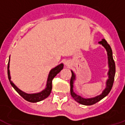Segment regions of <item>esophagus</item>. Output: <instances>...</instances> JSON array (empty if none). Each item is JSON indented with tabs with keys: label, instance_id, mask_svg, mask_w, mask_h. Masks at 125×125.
I'll list each match as a JSON object with an SVG mask.
<instances>
[{
	"label": "esophagus",
	"instance_id": "1",
	"mask_svg": "<svg viewBox=\"0 0 125 125\" xmlns=\"http://www.w3.org/2000/svg\"><path fill=\"white\" fill-rule=\"evenodd\" d=\"M65 64L66 65H69V62H65Z\"/></svg>",
	"mask_w": 125,
	"mask_h": 125
}]
</instances>
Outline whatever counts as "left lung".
<instances>
[{
    "label": "left lung",
    "instance_id": "1",
    "mask_svg": "<svg viewBox=\"0 0 125 125\" xmlns=\"http://www.w3.org/2000/svg\"><path fill=\"white\" fill-rule=\"evenodd\" d=\"M100 44H101L104 48L106 49L107 51V55H108V60H109V71L108 73L109 75V79H108L107 81V87L104 90L103 93H102L100 95L94 97L92 98H84L81 96H79L76 95L74 92H73V81L75 80V75H74V72L71 71L72 72V77L71 79V81H70V84H71V95L73 97L74 100L76 102H79L81 104L85 105H91L95 104L97 103L98 102L101 100L102 98H104L105 96L109 93L111 92L112 87L113 86L114 81V76H115V72H116V67H115V63H114V59L113 57V51L111 50V48L110 45L106 41V40L104 39H102L101 41L99 42Z\"/></svg>",
    "mask_w": 125,
    "mask_h": 125
}]
</instances>
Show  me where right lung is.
<instances>
[{"instance_id":"1","label":"right lung","mask_w":125,"mask_h":125,"mask_svg":"<svg viewBox=\"0 0 125 125\" xmlns=\"http://www.w3.org/2000/svg\"><path fill=\"white\" fill-rule=\"evenodd\" d=\"M63 67V64H60L59 65H58L55 68H54V69H52L50 71V74L48 75V82H47L46 89L44 90H43L42 92H41V93H35V94H27V93H24L22 91H21L20 89L18 88L17 87L13 84V83L11 81L9 69V63H8V66H7V74H8V79H9V82H10L11 84L12 85V86L14 88V90L18 93L19 95H21L27 101H29L30 102H37L41 101V100H44L45 98H46L50 95L51 90H52V81H53V79L56 76V74H58L62 70Z\"/></svg>"}]
</instances>
